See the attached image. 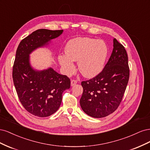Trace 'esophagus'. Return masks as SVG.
<instances>
[{"instance_id": "esophagus-1", "label": "esophagus", "mask_w": 150, "mask_h": 150, "mask_svg": "<svg viewBox=\"0 0 150 150\" xmlns=\"http://www.w3.org/2000/svg\"><path fill=\"white\" fill-rule=\"evenodd\" d=\"M77 83H78V81H77L76 80H71V86H74L75 84H77Z\"/></svg>"}]
</instances>
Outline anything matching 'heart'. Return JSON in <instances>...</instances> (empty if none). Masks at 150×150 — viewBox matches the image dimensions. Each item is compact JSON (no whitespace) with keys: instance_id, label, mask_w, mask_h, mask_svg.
Here are the masks:
<instances>
[{"instance_id":"heart-1","label":"heart","mask_w":150,"mask_h":150,"mask_svg":"<svg viewBox=\"0 0 150 150\" xmlns=\"http://www.w3.org/2000/svg\"><path fill=\"white\" fill-rule=\"evenodd\" d=\"M64 51L66 55H60L58 59L66 73L73 71L72 61H78L81 73L86 78H93L102 71L108 50L101 40L78 38L67 43Z\"/></svg>"}]
</instances>
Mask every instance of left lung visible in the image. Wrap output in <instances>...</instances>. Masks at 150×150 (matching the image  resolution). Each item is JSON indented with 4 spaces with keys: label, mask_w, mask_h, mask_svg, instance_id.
Returning a JSON list of instances; mask_svg holds the SVG:
<instances>
[{
    "label": "left lung",
    "mask_w": 150,
    "mask_h": 150,
    "mask_svg": "<svg viewBox=\"0 0 150 150\" xmlns=\"http://www.w3.org/2000/svg\"><path fill=\"white\" fill-rule=\"evenodd\" d=\"M128 58L124 46L115 38L111 55L103 70L96 77L82 81L80 105L88 115L106 117L118 108L128 83Z\"/></svg>",
    "instance_id": "obj_1"
}]
</instances>
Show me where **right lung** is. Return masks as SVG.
<instances>
[{
  "instance_id": "1",
  "label": "right lung",
  "mask_w": 150,
  "mask_h": 150,
  "mask_svg": "<svg viewBox=\"0 0 150 150\" xmlns=\"http://www.w3.org/2000/svg\"><path fill=\"white\" fill-rule=\"evenodd\" d=\"M62 33L63 30L38 29L22 39L17 49L12 71L13 84L22 106L36 116L47 117L57 111L62 93L70 88L71 81L67 76L57 73L51 67L34 69L30 64L29 55Z\"/></svg>"
}]
</instances>
